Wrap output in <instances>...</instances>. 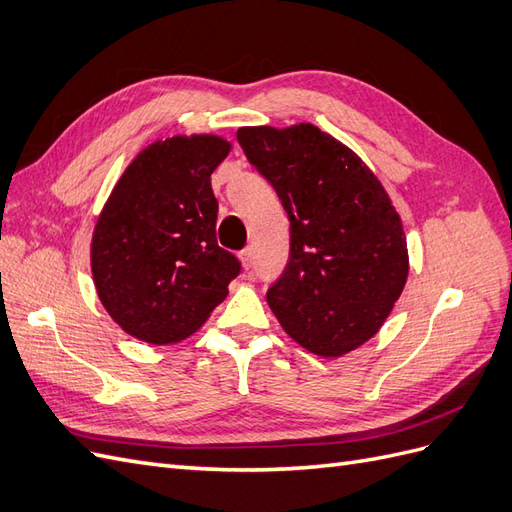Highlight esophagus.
I'll list each match as a JSON object with an SVG mask.
<instances>
[{
	"instance_id": "34e87169",
	"label": "esophagus",
	"mask_w": 512,
	"mask_h": 512,
	"mask_svg": "<svg viewBox=\"0 0 512 512\" xmlns=\"http://www.w3.org/2000/svg\"><path fill=\"white\" fill-rule=\"evenodd\" d=\"M241 262H243L245 269L252 267V262H254V250H252V247H245V250L241 252Z\"/></svg>"
}]
</instances>
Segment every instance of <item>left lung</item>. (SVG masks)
<instances>
[{
	"label": "left lung",
	"instance_id": "1",
	"mask_svg": "<svg viewBox=\"0 0 512 512\" xmlns=\"http://www.w3.org/2000/svg\"><path fill=\"white\" fill-rule=\"evenodd\" d=\"M237 141L290 220L288 265L267 301L284 331L324 359L374 337L408 280L389 194L352 149L312 123L239 128Z\"/></svg>",
	"mask_w": 512,
	"mask_h": 512
}]
</instances>
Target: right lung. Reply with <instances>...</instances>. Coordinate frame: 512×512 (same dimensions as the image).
<instances>
[{
    "instance_id": "right-lung-1",
    "label": "right lung",
    "mask_w": 512,
    "mask_h": 512,
    "mask_svg": "<svg viewBox=\"0 0 512 512\" xmlns=\"http://www.w3.org/2000/svg\"><path fill=\"white\" fill-rule=\"evenodd\" d=\"M230 143L215 134L147 145L108 196L91 239L98 297L147 344H177L203 327L241 262L218 245L211 173Z\"/></svg>"
}]
</instances>
